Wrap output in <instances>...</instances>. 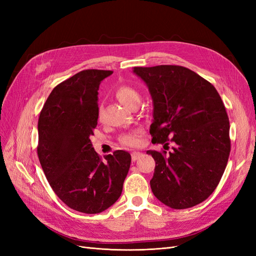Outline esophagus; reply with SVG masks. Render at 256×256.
Returning a JSON list of instances; mask_svg holds the SVG:
<instances>
[{"instance_id": "34e87169", "label": "esophagus", "mask_w": 256, "mask_h": 256, "mask_svg": "<svg viewBox=\"0 0 256 256\" xmlns=\"http://www.w3.org/2000/svg\"><path fill=\"white\" fill-rule=\"evenodd\" d=\"M142 152H131V159H132V161H136L138 159H140V157H142Z\"/></svg>"}]
</instances>
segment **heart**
Here are the masks:
<instances>
[{
    "mask_svg": "<svg viewBox=\"0 0 256 256\" xmlns=\"http://www.w3.org/2000/svg\"><path fill=\"white\" fill-rule=\"evenodd\" d=\"M115 96L120 100V102L125 106L131 109L134 106L140 102V94L138 92L130 85L122 84L115 90ZM102 106H99L98 108V118H102ZM120 143L126 146H138L141 143L140 138V131L134 130L129 134H125L120 136Z\"/></svg>",
    "mask_w": 256,
    "mask_h": 256,
    "instance_id": "heart-1",
    "label": "heart"
}]
</instances>
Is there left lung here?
<instances>
[{
	"mask_svg": "<svg viewBox=\"0 0 256 256\" xmlns=\"http://www.w3.org/2000/svg\"><path fill=\"white\" fill-rule=\"evenodd\" d=\"M154 102L150 132L154 144L172 152L147 150L156 166L152 191L174 209L196 206L212 194L230 152V122L214 85L178 65L134 67Z\"/></svg>",
	"mask_w": 256,
	"mask_h": 256,
	"instance_id": "1",
	"label": "left lung"
}]
</instances>
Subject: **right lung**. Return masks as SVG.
<instances>
[{
  "mask_svg": "<svg viewBox=\"0 0 256 256\" xmlns=\"http://www.w3.org/2000/svg\"><path fill=\"white\" fill-rule=\"evenodd\" d=\"M112 74L86 69L58 84L38 118L37 154L44 173L62 202L84 214L112 206L130 168L129 152L115 150L102 160L90 142L99 84Z\"/></svg>",
  "mask_w": 256,
  "mask_h": 256,
  "instance_id": "right-lung-1",
  "label": "right lung"
}]
</instances>
